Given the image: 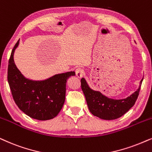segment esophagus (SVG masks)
Listing matches in <instances>:
<instances>
[{"label":"esophagus","mask_w":152,"mask_h":152,"mask_svg":"<svg viewBox=\"0 0 152 152\" xmlns=\"http://www.w3.org/2000/svg\"><path fill=\"white\" fill-rule=\"evenodd\" d=\"M75 73H76V76L77 77L80 78L84 75V71L82 68H77L75 70Z\"/></svg>","instance_id":"1"}]
</instances>
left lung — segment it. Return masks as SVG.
<instances>
[{
    "label": "left lung",
    "instance_id": "8db88e82",
    "mask_svg": "<svg viewBox=\"0 0 152 152\" xmlns=\"http://www.w3.org/2000/svg\"><path fill=\"white\" fill-rule=\"evenodd\" d=\"M140 86L135 93L125 99L115 100L103 96L99 91H94L88 86L84 78L81 79V88L85 96L86 102L92 115L105 120L116 119L126 114L135 105L139 96Z\"/></svg>",
    "mask_w": 152,
    "mask_h": 152
}]
</instances>
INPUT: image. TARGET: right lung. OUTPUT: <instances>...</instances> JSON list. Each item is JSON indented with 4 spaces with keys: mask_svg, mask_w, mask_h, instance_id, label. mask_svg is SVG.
Returning a JSON list of instances; mask_svg holds the SVG:
<instances>
[{
    "mask_svg": "<svg viewBox=\"0 0 152 152\" xmlns=\"http://www.w3.org/2000/svg\"><path fill=\"white\" fill-rule=\"evenodd\" d=\"M19 40L12 50L7 68V81L13 99L19 109L33 119L41 121L53 119L58 115L64 104L66 80L75 72L55 75L43 81L25 78L17 69L13 58Z\"/></svg>",
    "mask_w": 152,
    "mask_h": 152,
    "instance_id": "add662e5",
    "label": "right lung"
}]
</instances>
